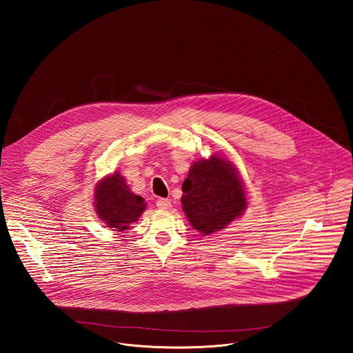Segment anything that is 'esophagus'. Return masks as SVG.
<instances>
[{
    "instance_id": "34e87169",
    "label": "esophagus",
    "mask_w": 353,
    "mask_h": 353,
    "mask_svg": "<svg viewBox=\"0 0 353 353\" xmlns=\"http://www.w3.org/2000/svg\"><path fill=\"white\" fill-rule=\"evenodd\" d=\"M156 206L159 208V209H161V210H169L170 208H172V203L167 199H159L157 201H156Z\"/></svg>"
}]
</instances>
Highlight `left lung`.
<instances>
[{
  "label": "left lung",
  "instance_id": "1",
  "mask_svg": "<svg viewBox=\"0 0 353 353\" xmlns=\"http://www.w3.org/2000/svg\"><path fill=\"white\" fill-rule=\"evenodd\" d=\"M181 189L185 216L203 236L226 229L249 206L248 190L238 168L219 153L194 160Z\"/></svg>",
  "mask_w": 353,
  "mask_h": 353
}]
</instances>
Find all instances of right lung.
<instances>
[{
  "mask_svg": "<svg viewBox=\"0 0 353 353\" xmlns=\"http://www.w3.org/2000/svg\"><path fill=\"white\" fill-rule=\"evenodd\" d=\"M92 205L101 222L114 232H127L144 213L147 203L131 192L120 172L104 176L94 188Z\"/></svg>",
  "mask_w": 353,
  "mask_h": 353,
  "instance_id": "obj_1",
  "label": "right lung"
}]
</instances>
